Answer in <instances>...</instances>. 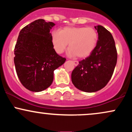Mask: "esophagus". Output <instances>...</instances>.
<instances>
[{
    "label": "esophagus",
    "mask_w": 132,
    "mask_h": 132,
    "mask_svg": "<svg viewBox=\"0 0 132 132\" xmlns=\"http://www.w3.org/2000/svg\"><path fill=\"white\" fill-rule=\"evenodd\" d=\"M72 62H73L74 64L75 65V66H77L79 64V62L78 61H72Z\"/></svg>",
    "instance_id": "34e87169"
}]
</instances>
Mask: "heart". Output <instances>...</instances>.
<instances>
[{"instance_id": "1", "label": "heart", "mask_w": 132, "mask_h": 132, "mask_svg": "<svg viewBox=\"0 0 132 132\" xmlns=\"http://www.w3.org/2000/svg\"><path fill=\"white\" fill-rule=\"evenodd\" d=\"M51 40L56 52L61 54L67 48L72 56L86 57L94 50L98 42V33L94 28L85 27H67L54 30L51 33Z\"/></svg>"}]
</instances>
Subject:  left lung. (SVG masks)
I'll list each match as a JSON object with an SVG mask.
<instances>
[{
	"label": "left lung",
	"instance_id": "8db88e82",
	"mask_svg": "<svg viewBox=\"0 0 132 132\" xmlns=\"http://www.w3.org/2000/svg\"><path fill=\"white\" fill-rule=\"evenodd\" d=\"M98 40L94 50L88 57L79 61L72 71V84L82 91L94 92L107 85L112 76L117 61L114 39L106 28L95 27Z\"/></svg>",
	"mask_w": 132,
	"mask_h": 132
}]
</instances>
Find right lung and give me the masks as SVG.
<instances>
[{
  "instance_id": "1",
  "label": "right lung",
  "mask_w": 132,
  "mask_h": 132,
  "mask_svg": "<svg viewBox=\"0 0 132 132\" xmlns=\"http://www.w3.org/2000/svg\"><path fill=\"white\" fill-rule=\"evenodd\" d=\"M55 24L38 19L21 30L14 49L18 78L25 88L40 92L51 86L53 72L66 59L53 48L50 30Z\"/></svg>"
}]
</instances>
